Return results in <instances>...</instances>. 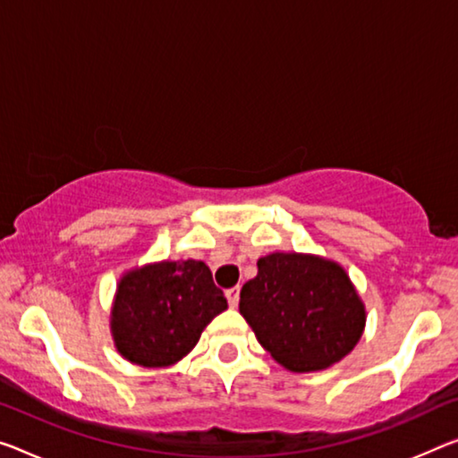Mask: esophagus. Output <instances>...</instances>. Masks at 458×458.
<instances>
[{
    "instance_id": "esophagus-1",
    "label": "esophagus",
    "mask_w": 458,
    "mask_h": 458,
    "mask_svg": "<svg viewBox=\"0 0 458 458\" xmlns=\"http://www.w3.org/2000/svg\"><path fill=\"white\" fill-rule=\"evenodd\" d=\"M225 297H227V301H229V307H237V302H239V286H233V288H227V291H225Z\"/></svg>"
}]
</instances>
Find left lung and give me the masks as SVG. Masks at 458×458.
Returning <instances> with one entry per match:
<instances>
[{"instance_id": "obj_1", "label": "left lung", "mask_w": 458, "mask_h": 458, "mask_svg": "<svg viewBox=\"0 0 458 458\" xmlns=\"http://www.w3.org/2000/svg\"><path fill=\"white\" fill-rule=\"evenodd\" d=\"M239 313L274 360L294 372L342 360L364 329V305L340 266L301 253L258 259L239 294Z\"/></svg>"}]
</instances>
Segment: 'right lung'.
Returning <instances> with one entry per match:
<instances>
[{"instance_id": "right-lung-1", "label": "right lung", "mask_w": 458, "mask_h": 458, "mask_svg": "<svg viewBox=\"0 0 458 458\" xmlns=\"http://www.w3.org/2000/svg\"><path fill=\"white\" fill-rule=\"evenodd\" d=\"M227 309L205 262H161L129 272L112 307V334L126 360L167 367L196 346L208 321Z\"/></svg>"}]
</instances>
